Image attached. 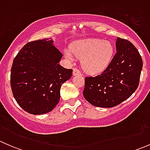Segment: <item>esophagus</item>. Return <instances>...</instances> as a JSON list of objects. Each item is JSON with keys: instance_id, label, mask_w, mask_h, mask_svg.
<instances>
[{"instance_id": "obj_1", "label": "esophagus", "mask_w": 150, "mask_h": 150, "mask_svg": "<svg viewBox=\"0 0 150 150\" xmlns=\"http://www.w3.org/2000/svg\"><path fill=\"white\" fill-rule=\"evenodd\" d=\"M72 74H73L74 76H75V75H81V72H80V71L78 70L77 68H74L73 72H72Z\"/></svg>"}]
</instances>
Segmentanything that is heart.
<instances>
[{
    "label": "heart",
    "mask_w": 150,
    "mask_h": 150,
    "mask_svg": "<svg viewBox=\"0 0 150 150\" xmlns=\"http://www.w3.org/2000/svg\"><path fill=\"white\" fill-rule=\"evenodd\" d=\"M114 54V48L110 42L96 38L78 40L73 43L72 51L66 49L64 57L71 62L75 57L82 59V67L89 74H99L108 67Z\"/></svg>",
    "instance_id": "b5f03b06"
}]
</instances>
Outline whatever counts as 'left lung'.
<instances>
[{
	"mask_svg": "<svg viewBox=\"0 0 150 150\" xmlns=\"http://www.w3.org/2000/svg\"><path fill=\"white\" fill-rule=\"evenodd\" d=\"M117 53L107 69L86 77L83 96L92 105L110 108L126 100L138 88L143 66L138 50L128 40L117 38Z\"/></svg>",
	"mask_w": 150,
	"mask_h": 150,
	"instance_id": "obj_1",
	"label": "left lung"
}]
</instances>
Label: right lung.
Instances as JSON below:
<instances>
[{"mask_svg":"<svg viewBox=\"0 0 150 150\" xmlns=\"http://www.w3.org/2000/svg\"><path fill=\"white\" fill-rule=\"evenodd\" d=\"M62 53L52 39L30 42L14 58L11 69L13 97L25 111L43 115L52 111L60 99L62 85L72 69L59 64Z\"/></svg>","mask_w":150,"mask_h":150,"instance_id":"obj_1","label":"right lung"}]
</instances>
